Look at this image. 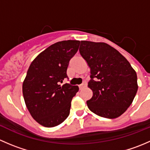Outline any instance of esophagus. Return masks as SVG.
<instances>
[{
    "label": "esophagus",
    "mask_w": 150,
    "mask_h": 150,
    "mask_svg": "<svg viewBox=\"0 0 150 150\" xmlns=\"http://www.w3.org/2000/svg\"><path fill=\"white\" fill-rule=\"evenodd\" d=\"M86 86H87V83H86V81H83V83H82V84H81V85H80V86H79L80 89L86 87Z\"/></svg>",
    "instance_id": "34e87169"
}]
</instances>
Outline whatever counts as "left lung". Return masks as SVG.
I'll list each match as a JSON object with an SVG mask.
<instances>
[{
  "label": "left lung",
  "mask_w": 150,
  "mask_h": 150,
  "mask_svg": "<svg viewBox=\"0 0 150 150\" xmlns=\"http://www.w3.org/2000/svg\"><path fill=\"white\" fill-rule=\"evenodd\" d=\"M79 51L91 68L88 86L93 96L86 102L89 110L105 118L120 116L138 90L135 70L119 51L107 43L83 40Z\"/></svg>",
  "instance_id": "left-lung-1"
}]
</instances>
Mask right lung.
I'll use <instances>...</instances> for the list:
<instances>
[{
    "label": "right lung",
    "mask_w": 150,
    "mask_h": 150,
    "mask_svg": "<svg viewBox=\"0 0 150 150\" xmlns=\"http://www.w3.org/2000/svg\"><path fill=\"white\" fill-rule=\"evenodd\" d=\"M79 40H63L50 46L33 61L22 85L24 99L32 117L45 127L57 126L69 115L78 86L60 83L68 78L69 61Z\"/></svg>",
    "instance_id": "obj_1"
}]
</instances>
